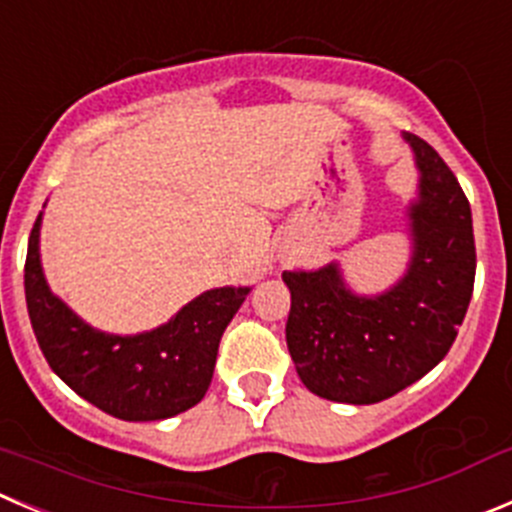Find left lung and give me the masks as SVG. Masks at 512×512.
I'll use <instances>...</instances> for the list:
<instances>
[{"instance_id":"1","label":"left lung","mask_w":512,"mask_h":512,"mask_svg":"<svg viewBox=\"0 0 512 512\" xmlns=\"http://www.w3.org/2000/svg\"><path fill=\"white\" fill-rule=\"evenodd\" d=\"M419 171L407 207L412 257L379 295L348 288L338 262L285 270L288 351L313 394L341 404H376L399 394L447 356L475 285L472 212L442 156L404 133Z\"/></svg>"}]
</instances>
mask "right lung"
I'll return each mask as SVG.
<instances>
[{"label":"right lung","mask_w":512,"mask_h":512,"mask_svg":"<svg viewBox=\"0 0 512 512\" xmlns=\"http://www.w3.org/2000/svg\"><path fill=\"white\" fill-rule=\"evenodd\" d=\"M40 227L42 212L27 245L25 298L50 369L93 407L126 422L169 419L199 404L212 384L224 328L252 288L207 290L154 331H98L47 285Z\"/></svg>","instance_id":"right-lung-1"}]
</instances>
